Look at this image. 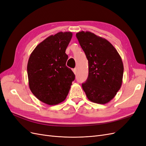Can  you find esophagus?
Masks as SVG:
<instances>
[{"instance_id": "obj_1", "label": "esophagus", "mask_w": 146, "mask_h": 146, "mask_svg": "<svg viewBox=\"0 0 146 146\" xmlns=\"http://www.w3.org/2000/svg\"><path fill=\"white\" fill-rule=\"evenodd\" d=\"M72 70H73V72H74V73L75 74H77V69H76V68H74V69H72Z\"/></svg>"}]
</instances>
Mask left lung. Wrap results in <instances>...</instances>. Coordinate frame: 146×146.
<instances>
[{
    "instance_id": "1",
    "label": "left lung",
    "mask_w": 146,
    "mask_h": 146,
    "mask_svg": "<svg viewBox=\"0 0 146 146\" xmlns=\"http://www.w3.org/2000/svg\"><path fill=\"white\" fill-rule=\"evenodd\" d=\"M77 38L88 60L89 74L82 88L88 99L105 104L112 100L122 83L123 65L117 50L107 39L90 32H78Z\"/></svg>"
}]
</instances>
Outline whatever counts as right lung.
<instances>
[{"label": "right lung", "instance_id": "1", "mask_svg": "<svg viewBox=\"0 0 146 146\" xmlns=\"http://www.w3.org/2000/svg\"><path fill=\"white\" fill-rule=\"evenodd\" d=\"M72 36L70 32H58L47 37L35 47L27 64L30 91L47 105H54L67 97L75 75L66 66L65 53Z\"/></svg>", "mask_w": 146, "mask_h": 146}]
</instances>
